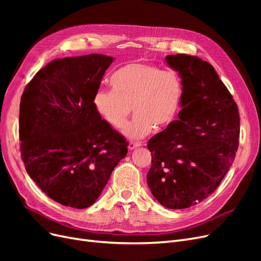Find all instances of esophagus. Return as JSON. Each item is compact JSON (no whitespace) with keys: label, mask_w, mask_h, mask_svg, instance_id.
I'll use <instances>...</instances> for the list:
<instances>
[{"label":"esophagus","mask_w":261,"mask_h":261,"mask_svg":"<svg viewBox=\"0 0 261 261\" xmlns=\"http://www.w3.org/2000/svg\"><path fill=\"white\" fill-rule=\"evenodd\" d=\"M137 147H140V143H136V141H130V143L128 144V148H129L130 150L135 149V148H137Z\"/></svg>","instance_id":"obj_1"}]
</instances>
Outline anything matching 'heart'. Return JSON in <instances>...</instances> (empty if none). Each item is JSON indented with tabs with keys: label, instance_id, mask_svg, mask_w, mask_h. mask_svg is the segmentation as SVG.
Instances as JSON below:
<instances>
[{
	"label": "heart",
	"instance_id": "obj_1",
	"mask_svg": "<svg viewBox=\"0 0 261 261\" xmlns=\"http://www.w3.org/2000/svg\"><path fill=\"white\" fill-rule=\"evenodd\" d=\"M111 90L99 89L92 106L98 115L112 128H122L130 113L133 120L125 126L129 138L145 137L156 128H164L175 120L181 98L179 76L172 70L145 62L126 64L112 75Z\"/></svg>",
	"mask_w": 261,
	"mask_h": 261
}]
</instances>
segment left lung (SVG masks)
<instances>
[{"mask_svg": "<svg viewBox=\"0 0 261 261\" xmlns=\"http://www.w3.org/2000/svg\"><path fill=\"white\" fill-rule=\"evenodd\" d=\"M183 92L179 120L148 141L152 161L147 184L169 209H185L216 191L235 159L239 109L208 62L187 54L168 55Z\"/></svg>", "mask_w": 261, "mask_h": 261, "instance_id": "1", "label": "left lung"}]
</instances>
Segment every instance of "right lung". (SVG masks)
I'll return each instance as SVG.
<instances>
[{"label": "right lung", "mask_w": 261, "mask_h": 261, "mask_svg": "<svg viewBox=\"0 0 261 261\" xmlns=\"http://www.w3.org/2000/svg\"><path fill=\"white\" fill-rule=\"evenodd\" d=\"M113 61L103 54L57 59L39 70L22 92V162L41 191L63 206L90 207L127 153L124 137L92 106Z\"/></svg>", "instance_id": "1"}]
</instances>
